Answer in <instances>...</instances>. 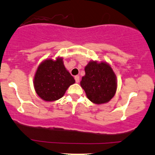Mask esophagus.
Instances as JSON below:
<instances>
[{"mask_svg": "<svg viewBox=\"0 0 155 155\" xmlns=\"http://www.w3.org/2000/svg\"><path fill=\"white\" fill-rule=\"evenodd\" d=\"M74 79H75L76 83H79L80 82V76L79 75H76L74 77Z\"/></svg>", "mask_w": 155, "mask_h": 155, "instance_id": "esophagus-1", "label": "esophagus"}]
</instances>
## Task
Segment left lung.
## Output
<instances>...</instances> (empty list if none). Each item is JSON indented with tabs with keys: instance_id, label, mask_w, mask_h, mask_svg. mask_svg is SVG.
Masks as SVG:
<instances>
[{
	"instance_id": "obj_1",
	"label": "left lung",
	"mask_w": 155,
	"mask_h": 155,
	"mask_svg": "<svg viewBox=\"0 0 155 155\" xmlns=\"http://www.w3.org/2000/svg\"><path fill=\"white\" fill-rule=\"evenodd\" d=\"M81 86L91 102L97 105L107 103L117 90L116 75L106 61L91 60L85 67Z\"/></svg>"
}]
</instances>
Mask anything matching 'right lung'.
I'll return each instance as SVG.
<instances>
[{"mask_svg": "<svg viewBox=\"0 0 155 155\" xmlns=\"http://www.w3.org/2000/svg\"><path fill=\"white\" fill-rule=\"evenodd\" d=\"M75 83L64 64L62 57L46 58L39 64L34 74V87L41 100L53 102L61 98L67 88Z\"/></svg>", "mask_w": 155, "mask_h": 155, "instance_id": "add662e5", "label": "right lung"}]
</instances>
